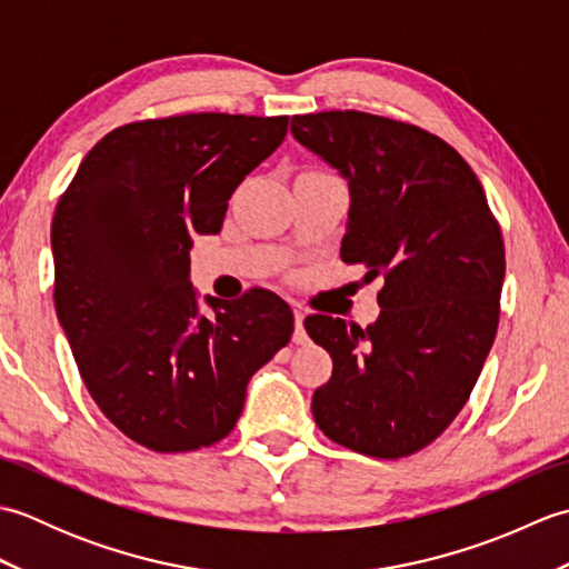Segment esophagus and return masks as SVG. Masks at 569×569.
I'll list each match as a JSON object with an SVG mask.
<instances>
[{
	"instance_id": "obj_1",
	"label": "esophagus",
	"mask_w": 569,
	"mask_h": 569,
	"mask_svg": "<svg viewBox=\"0 0 569 569\" xmlns=\"http://www.w3.org/2000/svg\"><path fill=\"white\" fill-rule=\"evenodd\" d=\"M293 318H296V332H293V342H296V345H303V342L308 340V335H306V328H303L306 312H303V310H300V308H296V310H293Z\"/></svg>"
}]
</instances>
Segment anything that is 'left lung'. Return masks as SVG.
Here are the masks:
<instances>
[{
  "mask_svg": "<svg viewBox=\"0 0 569 569\" xmlns=\"http://www.w3.org/2000/svg\"><path fill=\"white\" fill-rule=\"evenodd\" d=\"M293 137L349 180L342 261L383 276L381 316L361 330L308 316L332 357L312 396L318 428L359 455L398 459L465 408L499 328L503 239L485 188L450 143L398 119L296 114Z\"/></svg>",
  "mask_w": 569,
  "mask_h": 569,
  "instance_id": "8db88e82",
  "label": "left lung"
}]
</instances>
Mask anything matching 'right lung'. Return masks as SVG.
Segmentation results:
<instances>
[{"label":"right lung","instance_id":"add662e5","mask_svg":"<svg viewBox=\"0 0 569 569\" xmlns=\"http://www.w3.org/2000/svg\"><path fill=\"white\" fill-rule=\"evenodd\" d=\"M288 117L139 119L84 156L51 224L53 300L107 420L153 452L227 438L247 383L293 335V312L251 288L210 298L188 281L190 234H217L237 186L276 151Z\"/></svg>","mask_w":569,"mask_h":569}]
</instances>
